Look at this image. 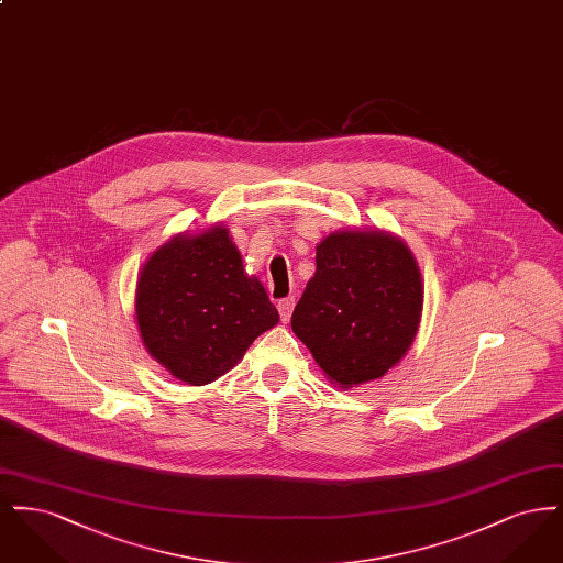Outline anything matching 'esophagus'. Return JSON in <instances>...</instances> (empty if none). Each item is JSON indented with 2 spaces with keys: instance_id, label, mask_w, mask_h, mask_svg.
Instances as JSON below:
<instances>
[{
  "instance_id": "34e87169",
  "label": "esophagus",
  "mask_w": 563,
  "mask_h": 563,
  "mask_svg": "<svg viewBox=\"0 0 563 563\" xmlns=\"http://www.w3.org/2000/svg\"><path fill=\"white\" fill-rule=\"evenodd\" d=\"M295 297H287L278 301V312H280V321L289 322L291 314H294Z\"/></svg>"
}]
</instances>
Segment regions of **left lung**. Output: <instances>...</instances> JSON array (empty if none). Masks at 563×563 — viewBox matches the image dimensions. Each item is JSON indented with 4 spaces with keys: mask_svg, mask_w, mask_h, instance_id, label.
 I'll return each mask as SVG.
<instances>
[{
    "mask_svg": "<svg viewBox=\"0 0 563 563\" xmlns=\"http://www.w3.org/2000/svg\"><path fill=\"white\" fill-rule=\"evenodd\" d=\"M424 306L420 266L401 236L335 230L317 244V272L291 329L327 379L344 390L384 377L416 340Z\"/></svg>",
    "mask_w": 563,
    "mask_h": 563,
    "instance_id": "left-lung-1",
    "label": "left lung"
}]
</instances>
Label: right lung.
Here are the masks:
<instances>
[{"label": "right lung", "mask_w": 563, "mask_h": 563, "mask_svg": "<svg viewBox=\"0 0 563 563\" xmlns=\"http://www.w3.org/2000/svg\"><path fill=\"white\" fill-rule=\"evenodd\" d=\"M134 314L145 350L189 386L228 374L280 321L225 225L158 246L139 272Z\"/></svg>", "instance_id": "obj_1"}]
</instances>
